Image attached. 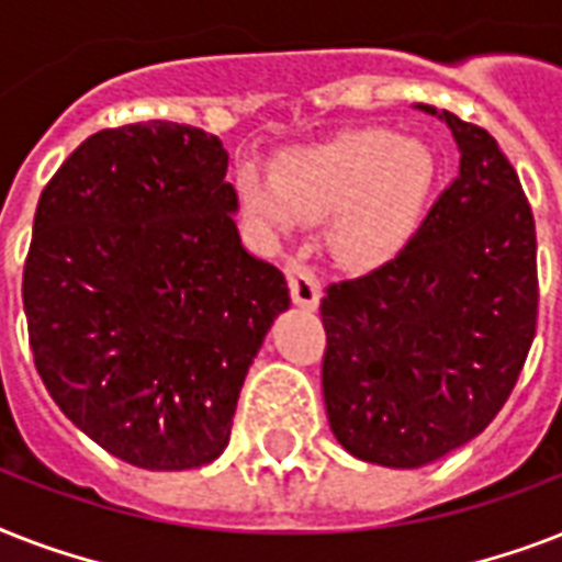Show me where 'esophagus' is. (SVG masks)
Masks as SVG:
<instances>
[{"label": "esophagus", "instance_id": "34e87169", "mask_svg": "<svg viewBox=\"0 0 562 562\" xmlns=\"http://www.w3.org/2000/svg\"><path fill=\"white\" fill-rule=\"evenodd\" d=\"M285 273H289V289L294 303L300 308H306V312H315L317 303H321V280H317V273L308 265L300 262V259H289Z\"/></svg>", "mask_w": 562, "mask_h": 562}]
</instances>
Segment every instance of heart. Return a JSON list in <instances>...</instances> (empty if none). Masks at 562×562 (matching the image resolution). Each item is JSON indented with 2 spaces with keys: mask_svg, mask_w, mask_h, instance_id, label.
<instances>
[{
  "mask_svg": "<svg viewBox=\"0 0 562 562\" xmlns=\"http://www.w3.org/2000/svg\"><path fill=\"white\" fill-rule=\"evenodd\" d=\"M435 180V157L419 139L361 127L282 157L277 171L245 160L236 187L247 215L277 233L333 215L335 259L375 271L417 236Z\"/></svg>",
  "mask_w": 562,
  "mask_h": 562,
  "instance_id": "b5f03b06",
  "label": "heart"
}]
</instances>
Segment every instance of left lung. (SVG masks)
<instances>
[{"label": "left lung", "mask_w": 562, "mask_h": 562, "mask_svg": "<svg viewBox=\"0 0 562 562\" xmlns=\"http://www.w3.org/2000/svg\"><path fill=\"white\" fill-rule=\"evenodd\" d=\"M414 108L452 131L458 178L393 262L321 300L329 428L352 458L391 470L481 435L537 333V233L514 166L487 131Z\"/></svg>", "instance_id": "left-lung-1"}]
</instances>
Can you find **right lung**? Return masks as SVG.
<instances>
[{
    "label": "right lung",
    "instance_id": "add662e5",
    "mask_svg": "<svg viewBox=\"0 0 562 562\" xmlns=\"http://www.w3.org/2000/svg\"><path fill=\"white\" fill-rule=\"evenodd\" d=\"M218 136L136 122L83 139L43 189L22 273L37 373L119 461L194 470L229 440L280 268L238 236Z\"/></svg>",
    "mask_w": 562,
    "mask_h": 562
}]
</instances>
